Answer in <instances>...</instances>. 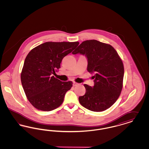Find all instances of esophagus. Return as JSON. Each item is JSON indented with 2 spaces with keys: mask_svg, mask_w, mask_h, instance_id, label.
<instances>
[{
  "mask_svg": "<svg viewBox=\"0 0 149 149\" xmlns=\"http://www.w3.org/2000/svg\"><path fill=\"white\" fill-rule=\"evenodd\" d=\"M72 85H73V86H77V85H78V83L77 82H75V81H73Z\"/></svg>",
  "mask_w": 149,
  "mask_h": 149,
  "instance_id": "34e87169",
  "label": "esophagus"
}]
</instances>
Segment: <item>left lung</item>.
<instances>
[{"label":"left lung","instance_id":"left-lung-1","mask_svg":"<svg viewBox=\"0 0 149 149\" xmlns=\"http://www.w3.org/2000/svg\"><path fill=\"white\" fill-rule=\"evenodd\" d=\"M79 53L87 57V70L94 74L95 82L93 87L84 85L86 92L79 97V102L92 111H104L120 95L124 76L122 60L111 45L95 40L83 41L72 52Z\"/></svg>","mask_w":149,"mask_h":149}]
</instances>
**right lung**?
Masks as SVG:
<instances>
[{
  "label": "right lung",
  "mask_w": 149,
  "mask_h": 149,
  "mask_svg": "<svg viewBox=\"0 0 149 149\" xmlns=\"http://www.w3.org/2000/svg\"><path fill=\"white\" fill-rule=\"evenodd\" d=\"M79 44L77 42H46L29 52L21 74L23 90L30 103L38 110L50 111L60 106L72 86L52 76L60 68L64 57Z\"/></svg>",
  "instance_id": "right-lung-1"
}]
</instances>
